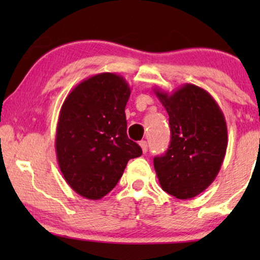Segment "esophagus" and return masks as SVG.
I'll use <instances>...</instances> for the list:
<instances>
[{
    "instance_id": "esophagus-1",
    "label": "esophagus",
    "mask_w": 260,
    "mask_h": 260,
    "mask_svg": "<svg viewBox=\"0 0 260 260\" xmlns=\"http://www.w3.org/2000/svg\"><path fill=\"white\" fill-rule=\"evenodd\" d=\"M140 145H141V148H142V151H143L144 154H145V152L148 151V143L145 141H141L140 142Z\"/></svg>"
}]
</instances>
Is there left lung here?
<instances>
[{
	"mask_svg": "<svg viewBox=\"0 0 260 260\" xmlns=\"http://www.w3.org/2000/svg\"><path fill=\"white\" fill-rule=\"evenodd\" d=\"M169 115L172 140L154 158L162 189L177 199L197 197L215 180L227 149L225 116L204 88L184 84L172 93L154 88Z\"/></svg>",
	"mask_w": 260,
	"mask_h": 260,
	"instance_id": "left-lung-1",
	"label": "left lung"
}]
</instances>
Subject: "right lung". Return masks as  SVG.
Returning <instances> with one entry per match:
<instances>
[{
  "instance_id": "1",
  "label": "right lung",
  "mask_w": 260,
  "mask_h": 260,
  "mask_svg": "<svg viewBox=\"0 0 260 260\" xmlns=\"http://www.w3.org/2000/svg\"><path fill=\"white\" fill-rule=\"evenodd\" d=\"M131 88L122 76L104 72L81 81L60 110L55 152L67 184L88 200L116 187L130 158L142 149L126 135Z\"/></svg>"
}]
</instances>
